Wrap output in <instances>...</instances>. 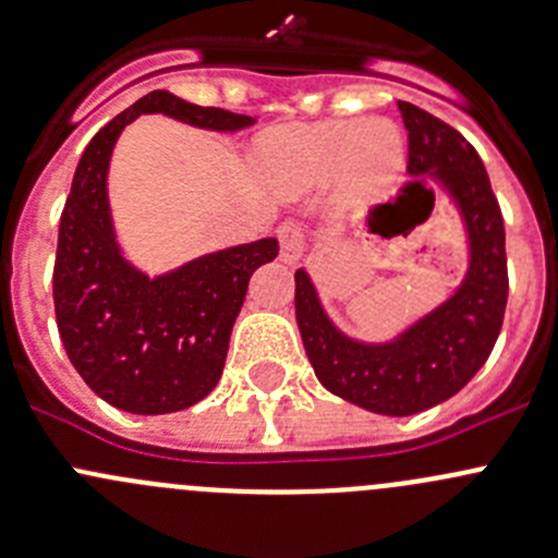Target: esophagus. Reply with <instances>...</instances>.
<instances>
[{"instance_id":"1","label":"esophagus","mask_w":558,"mask_h":558,"mask_svg":"<svg viewBox=\"0 0 558 558\" xmlns=\"http://www.w3.org/2000/svg\"><path fill=\"white\" fill-rule=\"evenodd\" d=\"M278 240H280V258L286 264H296L305 253V238H302V229L296 223H283L278 229Z\"/></svg>"}]
</instances>
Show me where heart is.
I'll use <instances>...</instances> for the list:
<instances>
[{
    "label": "heart",
    "mask_w": 558,
    "mask_h": 558,
    "mask_svg": "<svg viewBox=\"0 0 558 558\" xmlns=\"http://www.w3.org/2000/svg\"><path fill=\"white\" fill-rule=\"evenodd\" d=\"M408 161L402 129L388 118L320 121L269 132L256 165L275 194L296 199L331 178V199L342 210H367L397 191Z\"/></svg>",
    "instance_id": "obj_1"
}]
</instances>
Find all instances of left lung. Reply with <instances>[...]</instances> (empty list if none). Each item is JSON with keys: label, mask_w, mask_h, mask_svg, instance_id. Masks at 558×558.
I'll return each instance as SVG.
<instances>
[{"label": "left lung", "mask_w": 558, "mask_h": 558, "mask_svg": "<svg viewBox=\"0 0 558 558\" xmlns=\"http://www.w3.org/2000/svg\"><path fill=\"white\" fill-rule=\"evenodd\" d=\"M408 172L453 202L466 240L461 283L388 340L345 335L326 313L307 269H296V326L315 378L335 397L380 415H413L446 402L486 364L508 305L505 223L477 150L440 118L399 102ZM435 199V194H429ZM391 207H380L384 221Z\"/></svg>", "instance_id": "left-lung-1"}]
</instances>
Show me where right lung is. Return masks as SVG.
Segmentation results:
<instances>
[{"mask_svg":"<svg viewBox=\"0 0 558 558\" xmlns=\"http://www.w3.org/2000/svg\"><path fill=\"white\" fill-rule=\"evenodd\" d=\"M156 112L205 132L253 126L251 116L150 92L99 129L83 150L59 223L56 324L88 388L134 415L178 413L216 388L251 275L278 256V240L264 238L205 253L161 275L129 262L112 223L107 170L123 129Z\"/></svg>","mask_w":558,"mask_h":558,"instance_id":"add662e5","label":"right lung"}]
</instances>
